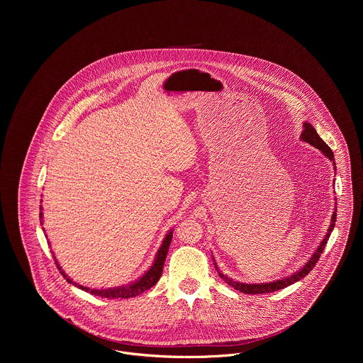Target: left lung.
Returning <instances> with one entry per match:
<instances>
[{"mask_svg":"<svg viewBox=\"0 0 363 363\" xmlns=\"http://www.w3.org/2000/svg\"><path fill=\"white\" fill-rule=\"evenodd\" d=\"M301 140L305 141V143H308V144H311L314 148H317L323 155L327 156V157L331 160V163H333V166H334V170H335V160H334L333 151H331L330 147L320 138V135L317 134V131L314 130V127L311 125V123H308V121L303 123V131H302V134H301ZM335 203H337V200H335ZM334 206H337V204H334ZM335 219H337V207L334 208V212H333V216H331V223H330V226H328V230H327L325 236L323 238V240L320 242V245L317 246V249H315L314 253L311 255V259L305 262V265H303L301 269H298V271L294 272L292 275H288V277H285V278H281V279H277V281H272V282H265V284H245V282H238V281H233L232 278H229L228 275H225V274L219 269L216 261H215L213 256H212L215 269L218 271V275H219L229 286L235 288L236 291H239V292H242V294L256 295V294H269V292H275V291L284 289V288H286V286H289V285H292V284L301 281L302 278H305V277L311 272V269H313V267L315 265V262L320 259V256H321V253H323V250H324V247H325V245H327V240H328V238H330V235H331V232H333V229H334V226H335Z\"/></svg>","mask_w":363,"mask_h":363,"instance_id":"obj_1","label":"left lung"}]
</instances>
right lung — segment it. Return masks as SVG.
Wrapping results in <instances>:
<instances>
[{
  "label": "right lung",
  "mask_w": 363,
  "mask_h": 363,
  "mask_svg": "<svg viewBox=\"0 0 363 363\" xmlns=\"http://www.w3.org/2000/svg\"><path fill=\"white\" fill-rule=\"evenodd\" d=\"M40 223L43 225V212H42V206H40ZM172 238H173V229H170L166 236L163 238L162 240V245L160 247L157 249L156 252L155 259L152 262V265L150 267V269L141 275L137 281L128 284V285H121V286H114V288H106V289H92V288H88V286H84V285H79L77 282H74L64 271L62 268L60 267L58 261L54 257V253H52V259L57 264V268L60 269L61 275L64 277V279H67L68 284H72L74 286L85 291V292H89L95 296H102V298H107V299H116V298H124V299H128V298H135L138 295H141L143 292L151 289L156 282L159 281L160 275H162V271H163V264H164V259H166V255H167V250H169V245L172 242Z\"/></svg>",
  "instance_id": "right-lung-1"
}]
</instances>
